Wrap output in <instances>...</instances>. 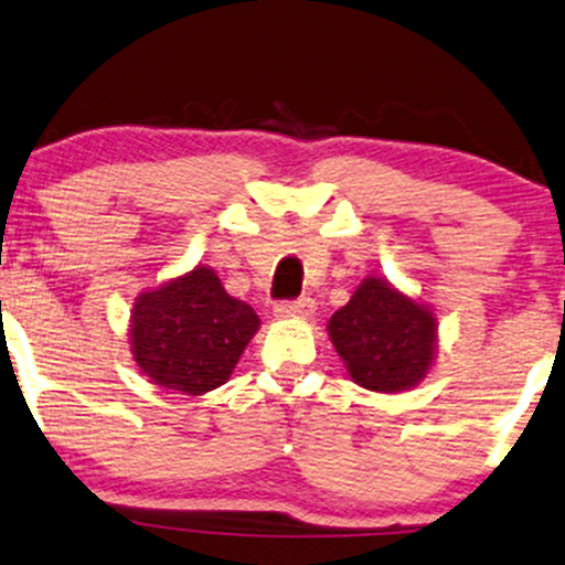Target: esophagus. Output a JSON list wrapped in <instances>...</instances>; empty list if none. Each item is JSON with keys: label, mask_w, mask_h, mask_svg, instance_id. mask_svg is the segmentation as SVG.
I'll return each instance as SVG.
<instances>
[{"label": "esophagus", "mask_w": 565, "mask_h": 565, "mask_svg": "<svg viewBox=\"0 0 565 565\" xmlns=\"http://www.w3.org/2000/svg\"><path fill=\"white\" fill-rule=\"evenodd\" d=\"M276 318H310L316 312V299L299 297V299H284V302L274 305Z\"/></svg>", "instance_id": "obj_1"}]
</instances>
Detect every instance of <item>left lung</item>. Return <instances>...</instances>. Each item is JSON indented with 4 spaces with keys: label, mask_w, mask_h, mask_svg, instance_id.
Masks as SVG:
<instances>
[{
    "label": "left lung",
    "mask_w": 565,
    "mask_h": 565,
    "mask_svg": "<svg viewBox=\"0 0 565 565\" xmlns=\"http://www.w3.org/2000/svg\"><path fill=\"white\" fill-rule=\"evenodd\" d=\"M433 312L381 278H365L328 320L335 352L362 388L396 394L423 381L435 354Z\"/></svg>",
    "instance_id": "1"
}]
</instances>
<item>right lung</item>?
I'll return each mask as SVG.
<instances>
[{
    "mask_svg": "<svg viewBox=\"0 0 565 565\" xmlns=\"http://www.w3.org/2000/svg\"><path fill=\"white\" fill-rule=\"evenodd\" d=\"M260 320L226 295L209 266H198L132 307V354L156 385L200 396L230 381Z\"/></svg>",
    "mask_w": 565,
    "mask_h": 565,
    "instance_id": "add662e5",
    "label": "right lung"
}]
</instances>
